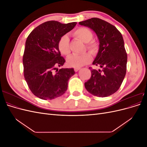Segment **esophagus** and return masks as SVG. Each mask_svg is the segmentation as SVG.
Instances as JSON below:
<instances>
[{"instance_id": "1", "label": "esophagus", "mask_w": 147, "mask_h": 147, "mask_svg": "<svg viewBox=\"0 0 147 147\" xmlns=\"http://www.w3.org/2000/svg\"><path fill=\"white\" fill-rule=\"evenodd\" d=\"M80 69V67H77V68H75V69H74L75 72H78V71Z\"/></svg>"}]
</instances>
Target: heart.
Here are the masks:
<instances>
[{"instance_id": "b5f03b06", "label": "heart", "mask_w": 147, "mask_h": 147, "mask_svg": "<svg viewBox=\"0 0 147 147\" xmlns=\"http://www.w3.org/2000/svg\"><path fill=\"white\" fill-rule=\"evenodd\" d=\"M73 35L83 42L86 43V47L91 54L92 55L97 54L99 50V45L96 41L91 40L92 33L90 29L86 28H79L74 31ZM58 48L63 55L67 56L70 54L69 38L67 35H64L60 38L58 42ZM91 60L90 54L86 53L81 55H73L69 56L67 59V63L70 67L77 68L90 63Z\"/></svg>"}]
</instances>
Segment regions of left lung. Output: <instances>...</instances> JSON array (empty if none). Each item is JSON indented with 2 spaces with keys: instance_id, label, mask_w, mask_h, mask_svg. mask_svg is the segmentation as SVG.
<instances>
[{
  "instance_id": "1",
  "label": "left lung",
  "mask_w": 147,
  "mask_h": 147,
  "mask_svg": "<svg viewBox=\"0 0 147 147\" xmlns=\"http://www.w3.org/2000/svg\"><path fill=\"white\" fill-rule=\"evenodd\" d=\"M79 24L92 29L98 38L99 50L92 64L102 69L90 67L91 77L84 86L94 96H109L118 91L126 75L127 54L122 35L114 26L97 18L79 22Z\"/></svg>"
}]
</instances>
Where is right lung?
Masks as SVG:
<instances>
[{
  "label": "right lung",
  "instance_id": "right-lung-1",
  "mask_svg": "<svg viewBox=\"0 0 147 147\" xmlns=\"http://www.w3.org/2000/svg\"><path fill=\"white\" fill-rule=\"evenodd\" d=\"M76 22L62 24L50 21L35 28L26 40L23 63L24 76L33 94L40 99L51 100L64 94L73 68L57 69L65 62L58 48L60 38L72 30Z\"/></svg>",
  "mask_w": 147,
  "mask_h": 147
}]
</instances>
